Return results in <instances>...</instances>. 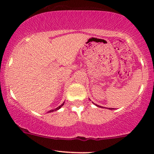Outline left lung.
I'll return each mask as SVG.
<instances>
[{
    "label": "left lung",
    "instance_id": "8db88e82",
    "mask_svg": "<svg viewBox=\"0 0 154 154\" xmlns=\"http://www.w3.org/2000/svg\"><path fill=\"white\" fill-rule=\"evenodd\" d=\"M96 105V104H95ZM96 106H98V107H101V106H98V105H96ZM102 108H103V107H102Z\"/></svg>",
    "mask_w": 154,
    "mask_h": 154
}]
</instances>
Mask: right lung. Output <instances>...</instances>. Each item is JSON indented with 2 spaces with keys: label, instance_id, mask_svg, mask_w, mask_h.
I'll return each instance as SVG.
<instances>
[{
  "label": "right lung",
  "instance_id": "1",
  "mask_svg": "<svg viewBox=\"0 0 154 154\" xmlns=\"http://www.w3.org/2000/svg\"><path fill=\"white\" fill-rule=\"evenodd\" d=\"M63 105H64V103H63V104H62V105H60V106H58V107H57V108L54 109H51V110H50V111H49V112H54V111H57V110L60 109V108H61V107H62V106H63Z\"/></svg>",
  "mask_w": 154,
  "mask_h": 154
}]
</instances>
